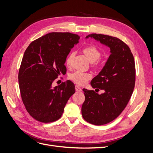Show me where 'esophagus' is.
<instances>
[{"instance_id": "obj_1", "label": "esophagus", "mask_w": 153, "mask_h": 153, "mask_svg": "<svg viewBox=\"0 0 153 153\" xmlns=\"http://www.w3.org/2000/svg\"><path fill=\"white\" fill-rule=\"evenodd\" d=\"M75 89H76V92H81V91H82V89L79 87V86H78V85H76L75 86Z\"/></svg>"}]
</instances>
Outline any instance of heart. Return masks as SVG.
I'll list each match as a JSON object with an SVG mask.
<instances>
[{"label": "heart", "mask_w": 153, "mask_h": 153, "mask_svg": "<svg viewBox=\"0 0 153 153\" xmlns=\"http://www.w3.org/2000/svg\"><path fill=\"white\" fill-rule=\"evenodd\" d=\"M83 52L87 59L91 62L97 61L101 56V52L94 45H87L83 49ZM73 57V54H70L66 60V64L69 66ZM92 75L88 72L76 71L70 75V79L78 85H83L91 80Z\"/></svg>", "instance_id": "b5f03b06"}]
</instances>
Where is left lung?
Wrapping results in <instances>:
<instances>
[{"instance_id":"1","label":"left lung","mask_w":153,"mask_h":153,"mask_svg":"<svg viewBox=\"0 0 153 153\" xmlns=\"http://www.w3.org/2000/svg\"><path fill=\"white\" fill-rule=\"evenodd\" d=\"M88 37L110 49L106 64L91 82L92 88L104 92L99 94L83 89L85 97L82 107L83 119L93 125H102L117 118L127 106L135 87V61L128 46L120 39L96 33L88 35L86 39Z\"/></svg>"}]
</instances>
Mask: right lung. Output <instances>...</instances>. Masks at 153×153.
<instances>
[{
  "mask_svg": "<svg viewBox=\"0 0 153 153\" xmlns=\"http://www.w3.org/2000/svg\"><path fill=\"white\" fill-rule=\"evenodd\" d=\"M79 39L76 34L52 32L33 41L25 52L18 74L21 96L28 113L39 122L59 120L75 92L70 80L54 88L52 84L66 71L67 56Z\"/></svg>",
  "mask_w": 153,
  "mask_h": 153,
  "instance_id": "1",
  "label": "right lung"
}]
</instances>
